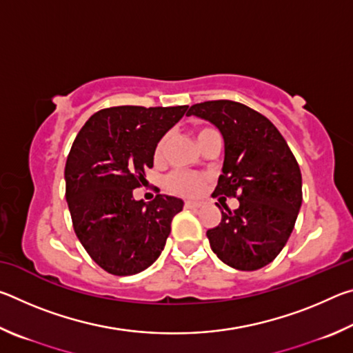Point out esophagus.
<instances>
[{"label":"esophagus","instance_id":"obj_1","mask_svg":"<svg viewBox=\"0 0 353 353\" xmlns=\"http://www.w3.org/2000/svg\"><path fill=\"white\" fill-rule=\"evenodd\" d=\"M185 207H187V208H199L201 204H199V202H194V201H185Z\"/></svg>","mask_w":353,"mask_h":353}]
</instances>
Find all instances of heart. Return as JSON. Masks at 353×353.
<instances>
[{
  "instance_id": "heart-1",
  "label": "heart",
  "mask_w": 353,
  "mask_h": 353,
  "mask_svg": "<svg viewBox=\"0 0 353 353\" xmlns=\"http://www.w3.org/2000/svg\"><path fill=\"white\" fill-rule=\"evenodd\" d=\"M214 130L212 128H199L196 129V140L201 145V141L205 139L207 135L213 134ZM168 135H163L162 139L157 141L154 149V160L157 163H162L166 157V151H168ZM207 185V179L202 174H196V172H185V171H176L166 177V187L171 191L182 196H194L201 193Z\"/></svg>"
}]
</instances>
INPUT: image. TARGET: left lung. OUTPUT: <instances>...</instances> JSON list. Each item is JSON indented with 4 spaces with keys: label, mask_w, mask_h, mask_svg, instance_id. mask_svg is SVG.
I'll return each mask as SVG.
<instances>
[{
    "label": "left lung",
    "mask_w": 353,
    "mask_h": 353,
    "mask_svg": "<svg viewBox=\"0 0 353 353\" xmlns=\"http://www.w3.org/2000/svg\"><path fill=\"white\" fill-rule=\"evenodd\" d=\"M187 115L207 119L223 134V174L213 194L240 201L234 212L224 205L221 223L207 230L212 250L240 271L270 265L288 241L302 205L296 157L270 119L241 103L205 101Z\"/></svg>",
    "instance_id": "8db88e82"
}]
</instances>
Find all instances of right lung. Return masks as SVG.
<instances>
[{
	"label": "right lung",
	"instance_id": "obj_1",
	"mask_svg": "<svg viewBox=\"0 0 353 353\" xmlns=\"http://www.w3.org/2000/svg\"><path fill=\"white\" fill-rule=\"evenodd\" d=\"M188 105H118L83 124L65 165V198L83 249L113 276H132L159 259L183 201L157 194L135 201L154 166L157 141Z\"/></svg>",
	"mask_w": 353,
	"mask_h": 353
}]
</instances>
